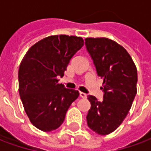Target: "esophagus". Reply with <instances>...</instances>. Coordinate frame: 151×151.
<instances>
[{
    "instance_id": "esophagus-1",
    "label": "esophagus",
    "mask_w": 151,
    "mask_h": 151,
    "mask_svg": "<svg viewBox=\"0 0 151 151\" xmlns=\"http://www.w3.org/2000/svg\"><path fill=\"white\" fill-rule=\"evenodd\" d=\"M80 97H81V98H83V99L86 98V94L83 93V92H80Z\"/></svg>"
}]
</instances>
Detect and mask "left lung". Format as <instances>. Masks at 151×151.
Masks as SVG:
<instances>
[{"label": "left lung", "mask_w": 151, "mask_h": 151, "mask_svg": "<svg viewBox=\"0 0 151 151\" xmlns=\"http://www.w3.org/2000/svg\"><path fill=\"white\" fill-rule=\"evenodd\" d=\"M86 49L98 75L103 78L104 99L88 95L91 109L86 116L89 128L100 135L112 133L129 113L137 94L135 64L123 47L108 38H86Z\"/></svg>", "instance_id": "left-lung-1"}]
</instances>
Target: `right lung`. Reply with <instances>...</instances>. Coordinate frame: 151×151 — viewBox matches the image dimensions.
<instances>
[{
    "label": "right lung",
    "mask_w": 151,
    "mask_h": 151,
    "mask_svg": "<svg viewBox=\"0 0 151 151\" xmlns=\"http://www.w3.org/2000/svg\"><path fill=\"white\" fill-rule=\"evenodd\" d=\"M84 45L82 37L51 35L35 43L22 60L18 69V91L32 124L51 132L62 124L78 91L58 83L69 60Z\"/></svg>",
    "instance_id": "add662e5"
}]
</instances>
